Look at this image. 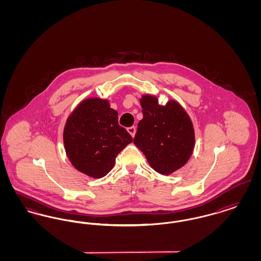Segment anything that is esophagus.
I'll return each mask as SVG.
<instances>
[{
  "label": "esophagus",
  "mask_w": 261,
  "mask_h": 261,
  "mask_svg": "<svg viewBox=\"0 0 261 261\" xmlns=\"http://www.w3.org/2000/svg\"><path fill=\"white\" fill-rule=\"evenodd\" d=\"M127 131L129 132V134L131 135L132 137L135 136V134H136V127L135 126H131V127H129L128 129H127Z\"/></svg>",
  "instance_id": "esophagus-1"
}]
</instances>
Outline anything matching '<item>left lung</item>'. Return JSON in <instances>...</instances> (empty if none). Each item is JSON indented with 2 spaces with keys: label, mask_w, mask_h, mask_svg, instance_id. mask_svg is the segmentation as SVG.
I'll use <instances>...</instances> for the list:
<instances>
[{
  "label": "left lung",
  "mask_w": 261,
  "mask_h": 261,
  "mask_svg": "<svg viewBox=\"0 0 261 261\" xmlns=\"http://www.w3.org/2000/svg\"><path fill=\"white\" fill-rule=\"evenodd\" d=\"M143 119L134 144L159 173L169 175L186 164L193 153L195 132L185 110L173 99L161 106L155 97L140 99Z\"/></svg>",
  "instance_id": "obj_1"
}]
</instances>
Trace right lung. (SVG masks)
Wrapping results in <instances>:
<instances>
[{
  "mask_svg": "<svg viewBox=\"0 0 261 261\" xmlns=\"http://www.w3.org/2000/svg\"><path fill=\"white\" fill-rule=\"evenodd\" d=\"M133 141L118 124V113L107 99L81 101L69 115L63 131L66 154L75 168L101 178L114 165L117 154Z\"/></svg>",
  "mask_w": 261,
  "mask_h": 261,
  "instance_id": "1",
  "label": "right lung"
}]
</instances>
